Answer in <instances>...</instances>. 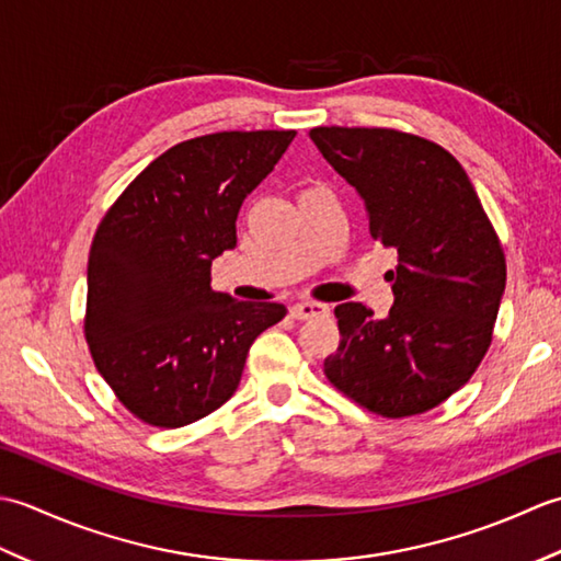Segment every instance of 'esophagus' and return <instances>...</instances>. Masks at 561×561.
<instances>
[{"instance_id": "1", "label": "esophagus", "mask_w": 561, "mask_h": 561, "mask_svg": "<svg viewBox=\"0 0 561 561\" xmlns=\"http://www.w3.org/2000/svg\"><path fill=\"white\" fill-rule=\"evenodd\" d=\"M330 308L325 304H318V301H301V304H294L291 306V318L296 320H313L325 316Z\"/></svg>"}]
</instances>
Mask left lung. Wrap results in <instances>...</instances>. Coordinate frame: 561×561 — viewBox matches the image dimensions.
I'll return each instance as SVG.
<instances>
[{
    "label": "left lung",
    "instance_id": "8db88e82",
    "mask_svg": "<svg viewBox=\"0 0 561 561\" xmlns=\"http://www.w3.org/2000/svg\"><path fill=\"white\" fill-rule=\"evenodd\" d=\"M313 145L356 193L378 243L398 250L392 308H335L340 347L323 371L364 410H434L478 371L506 287V257L468 173L436 141L390 127H313Z\"/></svg>",
    "mask_w": 561,
    "mask_h": 561
}]
</instances>
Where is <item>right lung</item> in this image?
<instances>
[{"instance_id":"obj_1","label":"right lung","mask_w":561,"mask_h":561,"mask_svg":"<svg viewBox=\"0 0 561 561\" xmlns=\"http://www.w3.org/2000/svg\"><path fill=\"white\" fill-rule=\"evenodd\" d=\"M294 129H231L153 159L101 219L89 253L83 335L115 398L139 422L178 428L219 410L250 344L287 316L282 304L214 291L211 260L236 245L248 193Z\"/></svg>"}]
</instances>
